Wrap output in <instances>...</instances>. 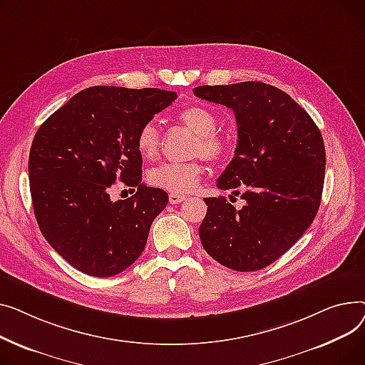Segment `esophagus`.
Returning <instances> with one entry per match:
<instances>
[{"instance_id": "obj_1", "label": "esophagus", "mask_w": 365, "mask_h": 365, "mask_svg": "<svg viewBox=\"0 0 365 365\" xmlns=\"http://www.w3.org/2000/svg\"><path fill=\"white\" fill-rule=\"evenodd\" d=\"M187 199V195H177V192H170L169 195V203L170 205H177V203H181Z\"/></svg>"}]
</instances>
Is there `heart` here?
<instances>
[{
    "label": "heart",
    "instance_id": "1",
    "mask_svg": "<svg viewBox=\"0 0 365 365\" xmlns=\"http://www.w3.org/2000/svg\"><path fill=\"white\" fill-rule=\"evenodd\" d=\"M177 119L188 131L196 134V141L192 144V153L196 156L217 162L228 153L230 143L222 134L217 133L218 119L212 112L203 107H187L177 115ZM135 145L145 160H153L159 155L160 133L156 122H147L140 128ZM202 174L203 166L196 160L187 163H162L148 170L147 180L156 188L178 195L195 187Z\"/></svg>",
    "mask_w": 365,
    "mask_h": 365
}]
</instances>
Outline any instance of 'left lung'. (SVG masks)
<instances>
[{
	"label": "left lung",
	"mask_w": 365,
	"mask_h": 365,
	"mask_svg": "<svg viewBox=\"0 0 365 365\" xmlns=\"http://www.w3.org/2000/svg\"><path fill=\"white\" fill-rule=\"evenodd\" d=\"M192 93L235 115L237 147L217 187L245 200L235 209L224 196L206 197L200 242L227 268H265L302 237L317 215L326 173L323 137L302 107L272 85H202Z\"/></svg>",
	"instance_id": "1"
}]
</instances>
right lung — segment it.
I'll return each mask as SVG.
<instances>
[{
  "label": "right lung",
  "instance_id": "add662e5",
  "mask_svg": "<svg viewBox=\"0 0 365 365\" xmlns=\"http://www.w3.org/2000/svg\"><path fill=\"white\" fill-rule=\"evenodd\" d=\"M175 98L159 88L98 85L73 96L36 131L29 153L35 218L50 246L83 274L116 275L143 253L168 195L141 182L135 137ZM116 180L137 186L136 195L112 201Z\"/></svg>",
  "mask_w": 365,
  "mask_h": 365
}]
</instances>
